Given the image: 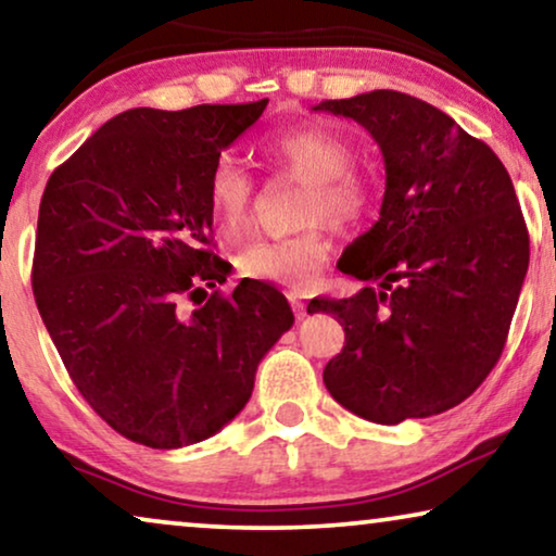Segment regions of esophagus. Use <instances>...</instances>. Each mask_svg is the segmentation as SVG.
Returning <instances> with one entry per match:
<instances>
[{
  "label": "esophagus",
  "instance_id": "esophagus-1",
  "mask_svg": "<svg viewBox=\"0 0 556 556\" xmlns=\"http://www.w3.org/2000/svg\"><path fill=\"white\" fill-rule=\"evenodd\" d=\"M290 302H292V309H294V313H298V317H305L307 315V302L305 300L298 298V294H292Z\"/></svg>",
  "mask_w": 556,
  "mask_h": 556
}]
</instances>
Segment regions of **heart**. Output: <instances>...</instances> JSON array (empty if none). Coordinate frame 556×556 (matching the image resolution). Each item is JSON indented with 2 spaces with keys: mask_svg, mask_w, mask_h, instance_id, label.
Wrapping results in <instances>:
<instances>
[{
  "mask_svg": "<svg viewBox=\"0 0 556 556\" xmlns=\"http://www.w3.org/2000/svg\"><path fill=\"white\" fill-rule=\"evenodd\" d=\"M262 152L274 169L305 180L302 224L313 226L285 239L249 241L236 254V269L254 282L305 292L317 282L330 254L325 226L315 220L325 218L340 231L358 226L371 211V182L351 167L353 147L323 124L277 131L264 139ZM251 198L254 180L247 167L231 154H220L205 177V205L220 231L236 233L249 224Z\"/></svg>",
  "mask_w": 556,
  "mask_h": 556,
  "instance_id": "b5f03b06",
  "label": "heart"
}]
</instances>
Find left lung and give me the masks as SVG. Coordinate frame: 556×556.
Returning a JSON list of instances; mask_svg holds the SVG:
<instances>
[{
  "instance_id": "1",
  "label": "left lung",
  "mask_w": 556,
  "mask_h": 556,
  "mask_svg": "<svg viewBox=\"0 0 556 556\" xmlns=\"http://www.w3.org/2000/svg\"><path fill=\"white\" fill-rule=\"evenodd\" d=\"M315 111L358 122L387 167L379 220L338 262L368 287L307 305L345 330L325 387L376 425L453 409L498 364L529 269L514 182L491 147L414 96L371 91Z\"/></svg>"
}]
</instances>
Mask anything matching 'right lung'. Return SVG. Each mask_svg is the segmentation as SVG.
Wrapping results in <instances>:
<instances>
[{
	"instance_id": "obj_1",
	"label": "right lung",
	"mask_w": 556,
	"mask_h": 556,
	"mask_svg": "<svg viewBox=\"0 0 556 556\" xmlns=\"http://www.w3.org/2000/svg\"><path fill=\"white\" fill-rule=\"evenodd\" d=\"M266 103L129 109L42 192L37 309L80 396L139 445H195L226 427L294 323L290 302L266 282L241 279L224 298L216 287L231 264L211 251L205 177ZM185 299L199 307L185 314Z\"/></svg>"
}]
</instances>
